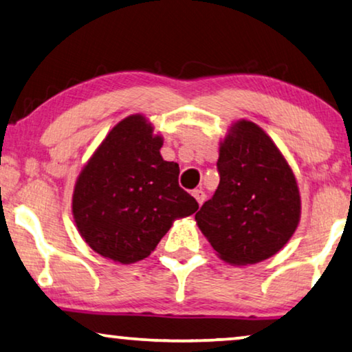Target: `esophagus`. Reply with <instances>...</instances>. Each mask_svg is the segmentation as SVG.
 Instances as JSON below:
<instances>
[{
	"mask_svg": "<svg viewBox=\"0 0 352 352\" xmlns=\"http://www.w3.org/2000/svg\"><path fill=\"white\" fill-rule=\"evenodd\" d=\"M192 195L195 197V200L199 201V205H201L205 201V199H206V195H205V192L201 190V189H195L194 192H192Z\"/></svg>",
	"mask_w": 352,
	"mask_h": 352,
	"instance_id": "esophagus-1",
	"label": "esophagus"
}]
</instances>
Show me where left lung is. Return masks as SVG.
Here are the masks:
<instances>
[{
    "label": "left lung",
    "instance_id": "left-lung-1",
    "mask_svg": "<svg viewBox=\"0 0 352 352\" xmlns=\"http://www.w3.org/2000/svg\"><path fill=\"white\" fill-rule=\"evenodd\" d=\"M219 186L195 214L221 258L254 264L276 254L298 228L295 175L258 124L237 122L219 147Z\"/></svg>",
    "mask_w": 352,
    "mask_h": 352
}]
</instances>
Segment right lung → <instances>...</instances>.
Segmentation results:
<instances>
[{
  "label": "right lung",
  "instance_id": "right-lung-1",
  "mask_svg": "<svg viewBox=\"0 0 352 352\" xmlns=\"http://www.w3.org/2000/svg\"><path fill=\"white\" fill-rule=\"evenodd\" d=\"M162 146L147 120L131 115L107 134L78 176L74 218L100 256L122 264L141 261L173 221L199 210L179 187V165L162 158Z\"/></svg>",
  "mask_w": 352,
  "mask_h": 352
}]
</instances>
